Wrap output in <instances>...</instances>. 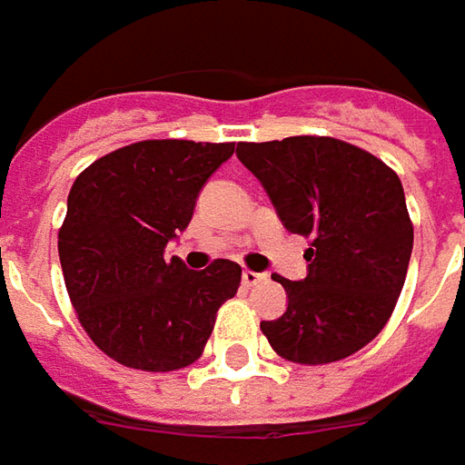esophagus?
I'll use <instances>...</instances> for the list:
<instances>
[{
    "mask_svg": "<svg viewBox=\"0 0 465 465\" xmlns=\"http://www.w3.org/2000/svg\"><path fill=\"white\" fill-rule=\"evenodd\" d=\"M268 278L265 272H252V270H242V285H248V288H252V285H260L262 280Z\"/></svg>",
    "mask_w": 465,
    "mask_h": 465,
    "instance_id": "esophagus-1",
    "label": "esophagus"
}]
</instances>
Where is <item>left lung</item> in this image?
I'll return each instance as SVG.
<instances>
[{
  "mask_svg": "<svg viewBox=\"0 0 465 465\" xmlns=\"http://www.w3.org/2000/svg\"><path fill=\"white\" fill-rule=\"evenodd\" d=\"M285 230L311 238L308 275L282 282L288 308L262 321L272 351L292 363H332L371 343L406 282L413 225L398 174L332 137L240 143Z\"/></svg>",
  "mask_w": 465,
  "mask_h": 465,
  "instance_id": "obj_1",
  "label": "left lung"
}]
</instances>
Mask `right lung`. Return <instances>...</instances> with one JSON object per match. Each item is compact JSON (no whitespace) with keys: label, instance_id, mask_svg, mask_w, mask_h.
<instances>
[{"label":"right lung","instance_id":"obj_1","mask_svg":"<svg viewBox=\"0 0 465 465\" xmlns=\"http://www.w3.org/2000/svg\"><path fill=\"white\" fill-rule=\"evenodd\" d=\"M235 143L144 140L104 154L74 180L59 230L69 301L94 345L140 371H177L203 355L240 265L190 270L164 248L190 225L200 190Z\"/></svg>","mask_w":465,"mask_h":465}]
</instances>
